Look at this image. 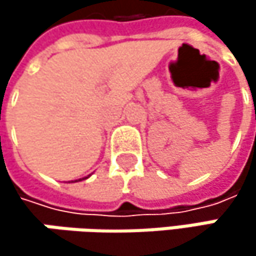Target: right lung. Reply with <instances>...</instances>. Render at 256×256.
Listing matches in <instances>:
<instances>
[{
    "instance_id": "add662e5",
    "label": "right lung",
    "mask_w": 256,
    "mask_h": 256,
    "mask_svg": "<svg viewBox=\"0 0 256 256\" xmlns=\"http://www.w3.org/2000/svg\"><path fill=\"white\" fill-rule=\"evenodd\" d=\"M88 178V176H86V178H82V179H87ZM82 179H78V180H82ZM76 182H77V180H76Z\"/></svg>"
}]
</instances>
